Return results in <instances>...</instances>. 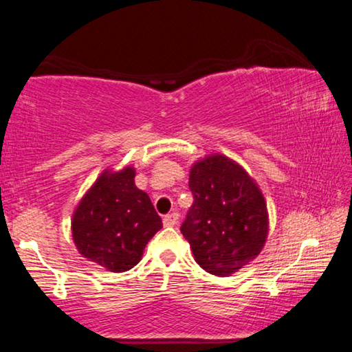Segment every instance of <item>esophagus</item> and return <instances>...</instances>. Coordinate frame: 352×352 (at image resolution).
Instances as JSON below:
<instances>
[{
  "mask_svg": "<svg viewBox=\"0 0 352 352\" xmlns=\"http://www.w3.org/2000/svg\"><path fill=\"white\" fill-rule=\"evenodd\" d=\"M177 222H178V214L177 212L168 214V216L163 217L164 226H174V225H177Z\"/></svg>",
  "mask_w": 352,
  "mask_h": 352,
  "instance_id": "esophagus-1",
  "label": "esophagus"
}]
</instances>
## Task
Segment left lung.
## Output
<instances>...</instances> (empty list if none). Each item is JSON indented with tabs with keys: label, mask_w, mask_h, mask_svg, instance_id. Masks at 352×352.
I'll return each mask as SVG.
<instances>
[{
	"label": "left lung",
	"mask_w": 352,
	"mask_h": 352,
	"mask_svg": "<svg viewBox=\"0 0 352 352\" xmlns=\"http://www.w3.org/2000/svg\"><path fill=\"white\" fill-rule=\"evenodd\" d=\"M189 189L194 204L180 230L195 262L217 276L252 262L269 234V214L245 169L225 155H210L190 168Z\"/></svg>",
	"instance_id": "1"
}]
</instances>
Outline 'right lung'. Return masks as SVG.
<instances>
[{"label":"right lung","instance_id":"right-lung-1","mask_svg":"<svg viewBox=\"0 0 352 352\" xmlns=\"http://www.w3.org/2000/svg\"><path fill=\"white\" fill-rule=\"evenodd\" d=\"M163 228L148 195L135 186V169L104 170L73 214V239L83 258L121 273L138 264Z\"/></svg>","mask_w":352,"mask_h":352}]
</instances>
